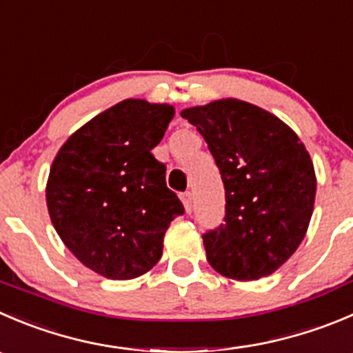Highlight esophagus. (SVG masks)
Returning a JSON list of instances; mask_svg holds the SVG:
<instances>
[{"label": "esophagus", "instance_id": "1", "mask_svg": "<svg viewBox=\"0 0 353 353\" xmlns=\"http://www.w3.org/2000/svg\"><path fill=\"white\" fill-rule=\"evenodd\" d=\"M181 201H183L184 208H186V212H188V214H190L191 207H193V196H191L190 191H186V193L181 194Z\"/></svg>", "mask_w": 353, "mask_h": 353}]
</instances>
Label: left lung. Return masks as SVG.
Returning a JSON list of instances; mask_svg holds the SVG:
<instances>
[{"label": "left lung", "mask_w": 353, "mask_h": 353, "mask_svg": "<svg viewBox=\"0 0 353 353\" xmlns=\"http://www.w3.org/2000/svg\"><path fill=\"white\" fill-rule=\"evenodd\" d=\"M203 136L225 190L224 224L203 234L207 260L222 276L252 281L295 253L316 200V172L299 136L246 101L217 100L181 112Z\"/></svg>", "instance_id": "obj_1"}]
</instances>
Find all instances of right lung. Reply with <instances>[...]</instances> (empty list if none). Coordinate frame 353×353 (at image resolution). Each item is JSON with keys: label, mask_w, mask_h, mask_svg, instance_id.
<instances>
[{"label": "right lung", "mask_w": 353, "mask_h": 353, "mask_svg": "<svg viewBox=\"0 0 353 353\" xmlns=\"http://www.w3.org/2000/svg\"><path fill=\"white\" fill-rule=\"evenodd\" d=\"M174 107L124 100L75 131L46 184L50 219L68 250L97 274L134 279L162 256L170 221L184 214L152 150Z\"/></svg>", "instance_id": "1"}]
</instances>
